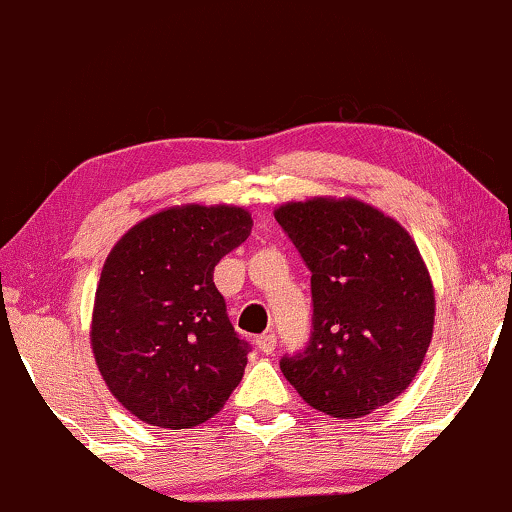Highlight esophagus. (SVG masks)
<instances>
[{"label":"esophagus","instance_id":"esophagus-1","mask_svg":"<svg viewBox=\"0 0 512 512\" xmlns=\"http://www.w3.org/2000/svg\"><path fill=\"white\" fill-rule=\"evenodd\" d=\"M256 346L258 349H261L263 353H273L275 351V346H277V337L273 332H268V334H261V337H256Z\"/></svg>","mask_w":512,"mask_h":512}]
</instances>
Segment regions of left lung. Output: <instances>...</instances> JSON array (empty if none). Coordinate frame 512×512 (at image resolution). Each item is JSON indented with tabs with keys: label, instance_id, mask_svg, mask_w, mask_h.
Masks as SVG:
<instances>
[{
	"label": "left lung",
	"instance_id": "8db88e82",
	"mask_svg": "<svg viewBox=\"0 0 512 512\" xmlns=\"http://www.w3.org/2000/svg\"><path fill=\"white\" fill-rule=\"evenodd\" d=\"M311 270L313 332L280 368L308 406L363 418L415 380L434 332V287L399 220L353 197L275 208Z\"/></svg>",
	"mask_w": 512,
	"mask_h": 512
}]
</instances>
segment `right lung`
<instances>
[{
  "label": "right lung",
  "mask_w": 512,
  "mask_h": 512,
  "mask_svg": "<svg viewBox=\"0 0 512 512\" xmlns=\"http://www.w3.org/2000/svg\"><path fill=\"white\" fill-rule=\"evenodd\" d=\"M242 206H168L118 239L94 294L90 344L106 387L135 418L189 430L242 382L246 346L213 268L249 237Z\"/></svg>",
  "instance_id": "add662e5"
}]
</instances>
